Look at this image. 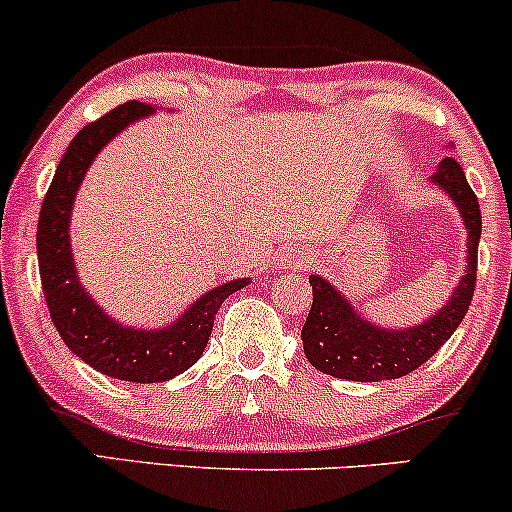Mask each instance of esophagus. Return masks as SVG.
I'll return each instance as SVG.
<instances>
[{"mask_svg":"<svg viewBox=\"0 0 512 512\" xmlns=\"http://www.w3.org/2000/svg\"><path fill=\"white\" fill-rule=\"evenodd\" d=\"M306 261H308V258H306L304 251H294V249L285 251V254L280 256V266L282 268H301Z\"/></svg>","mask_w":512,"mask_h":512,"instance_id":"1","label":"esophagus"}]
</instances>
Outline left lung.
<instances>
[{"instance_id":"1","label":"left lung","mask_w":512,"mask_h":512,"mask_svg":"<svg viewBox=\"0 0 512 512\" xmlns=\"http://www.w3.org/2000/svg\"><path fill=\"white\" fill-rule=\"evenodd\" d=\"M432 182L449 194L468 227V268L446 306H441V311L425 323L406 330H387L358 315L351 301L344 299L342 292L330 282L320 275H311L308 282L313 287V304L301 330V342L313 368L353 382L399 380L432 358L463 323L475 294L482 213L456 159L446 156L432 175Z\"/></svg>"}]
</instances>
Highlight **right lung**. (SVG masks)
Masks as SVG:
<instances>
[{"mask_svg":"<svg viewBox=\"0 0 512 512\" xmlns=\"http://www.w3.org/2000/svg\"><path fill=\"white\" fill-rule=\"evenodd\" d=\"M154 106L128 102L85 125L61 156L37 220V261L42 292L56 330L80 361L125 382H166L192 368L211 337L223 301L249 280H230L199 296L180 318L156 330H135L109 318L80 285L71 254V211L87 168L130 123L151 116Z\"/></svg>","mask_w":512,"mask_h":512,"instance_id":"right-lung-1","label":"right lung"}]
</instances>
